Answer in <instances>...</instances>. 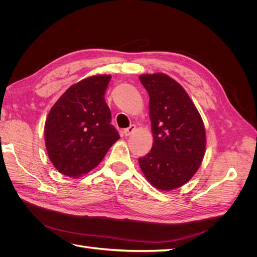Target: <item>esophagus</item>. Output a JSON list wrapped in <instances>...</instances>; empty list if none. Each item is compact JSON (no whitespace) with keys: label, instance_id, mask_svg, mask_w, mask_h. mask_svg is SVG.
Returning <instances> with one entry per match:
<instances>
[{"label":"esophagus","instance_id":"34e87169","mask_svg":"<svg viewBox=\"0 0 257 257\" xmlns=\"http://www.w3.org/2000/svg\"><path fill=\"white\" fill-rule=\"evenodd\" d=\"M136 130V125L135 124H131V125L123 131V133L125 136H130L132 133H134V131Z\"/></svg>","mask_w":257,"mask_h":257}]
</instances>
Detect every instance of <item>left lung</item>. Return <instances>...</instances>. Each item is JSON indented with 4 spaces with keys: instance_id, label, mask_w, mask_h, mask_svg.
<instances>
[{
    "instance_id": "8db88e82",
    "label": "left lung",
    "mask_w": 257,
    "mask_h": 257,
    "mask_svg": "<svg viewBox=\"0 0 257 257\" xmlns=\"http://www.w3.org/2000/svg\"><path fill=\"white\" fill-rule=\"evenodd\" d=\"M149 94L154 143L138 162L145 177L162 191L179 188L197 172L204 159L203 120L188 93L165 74L139 77Z\"/></svg>"
}]
</instances>
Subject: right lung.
Masks as SVG:
<instances>
[{
  "instance_id": "1",
  "label": "right lung",
  "mask_w": 257,
  "mask_h": 257,
  "mask_svg": "<svg viewBox=\"0 0 257 257\" xmlns=\"http://www.w3.org/2000/svg\"><path fill=\"white\" fill-rule=\"evenodd\" d=\"M110 75L85 78L68 88L45 123L49 159L61 174L79 177L95 168L120 138L104 94Z\"/></svg>"
}]
</instances>
